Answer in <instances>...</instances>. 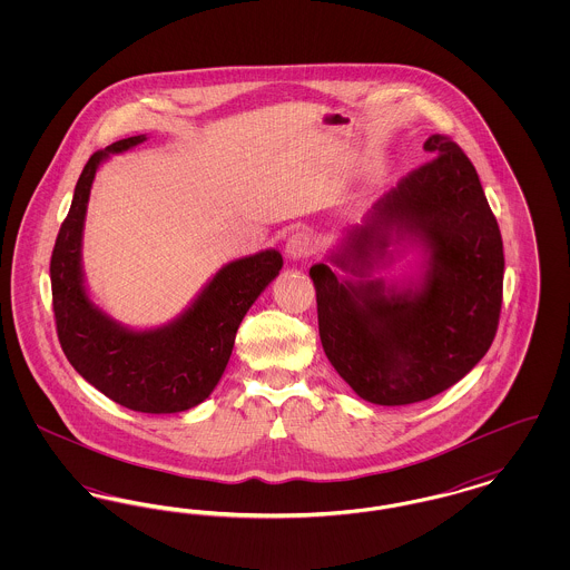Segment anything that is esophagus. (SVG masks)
<instances>
[{"label": "esophagus", "instance_id": "1", "mask_svg": "<svg viewBox=\"0 0 570 570\" xmlns=\"http://www.w3.org/2000/svg\"><path fill=\"white\" fill-rule=\"evenodd\" d=\"M316 249L314 244V237L307 233V230H297L288 237L286 242V254L291 261H303V258H309Z\"/></svg>", "mask_w": 570, "mask_h": 570}]
</instances>
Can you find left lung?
I'll return each instance as SVG.
<instances>
[{
  "instance_id": "8db88e82",
  "label": "left lung",
  "mask_w": 570,
  "mask_h": 570,
  "mask_svg": "<svg viewBox=\"0 0 570 570\" xmlns=\"http://www.w3.org/2000/svg\"><path fill=\"white\" fill-rule=\"evenodd\" d=\"M432 163L386 191L309 269L326 358L379 406L430 400L489 351L502 305L504 252L479 175L460 147L432 135ZM416 250L417 272L386 283L392 252Z\"/></svg>"
}]
</instances>
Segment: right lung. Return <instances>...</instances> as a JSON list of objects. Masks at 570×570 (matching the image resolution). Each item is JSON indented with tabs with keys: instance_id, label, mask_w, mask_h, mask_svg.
Here are the masks:
<instances>
[{
	"instance_id": "add662e5",
	"label": "right lung",
	"mask_w": 570,
	"mask_h": 570,
	"mask_svg": "<svg viewBox=\"0 0 570 570\" xmlns=\"http://www.w3.org/2000/svg\"><path fill=\"white\" fill-rule=\"evenodd\" d=\"M145 140L147 135L117 140L82 168L51 256L55 323L63 354L91 386L119 406L173 414L212 395L247 309L279 275L284 261L272 247L224 265L166 325L135 328L107 314L89 295L82 272L87 203L96 173L110 154Z\"/></svg>"
}]
</instances>
